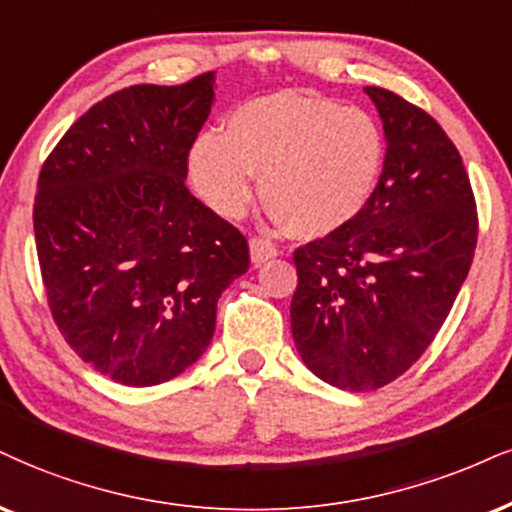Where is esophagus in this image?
I'll use <instances>...</instances> for the list:
<instances>
[{
	"mask_svg": "<svg viewBox=\"0 0 512 512\" xmlns=\"http://www.w3.org/2000/svg\"><path fill=\"white\" fill-rule=\"evenodd\" d=\"M249 249H251V261H254V266H261V263H266V261H270V258L277 256L275 244L270 242V239H263V237L251 239Z\"/></svg>",
	"mask_w": 512,
	"mask_h": 512,
	"instance_id": "obj_1",
	"label": "esophagus"
}]
</instances>
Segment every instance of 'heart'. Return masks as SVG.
Here are the masks:
<instances>
[{"mask_svg":"<svg viewBox=\"0 0 512 512\" xmlns=\"http://www.w3.org/2000/svg\"><path fill=\"white\" fill-rule=\"evenodd\" d=\"M384 137L368 111L304 92H275L237 106L223 135L204 132L189 151L194 187L223 218L254 201V175L270 213L301 239L349 225L380 180Z\"/></svg>","mask_w":512,"mask_h":512,"instance_id":"b5f03b06","label":"heart"}]
</instances>
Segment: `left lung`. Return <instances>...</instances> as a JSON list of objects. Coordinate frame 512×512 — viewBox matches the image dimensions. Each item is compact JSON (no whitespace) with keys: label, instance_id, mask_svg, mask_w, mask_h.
Listing matches in <instances>:
<instances>
[{"label":"left lung","instance_id":"obj_1","mask_svg":"<svg viewBox=\"0 0 512 512\" xmlns=\"http://www.w3.org/2000/svg\"><path fill=\"white\" fill-rule=\"evenodd\" d=\"M387 154L349 225L294 251L292 334L313 375L349 391L394 382L432 344L468 277L477 211L463 159L430 113L365 87Z\"/></svg>","mask_w":512,"mask_h":512}]
</instances>
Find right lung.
I'll return each instance as SVG.
<instances>
[{
    "label": "right lung",
    "mask_w": 512,
    "mask_h": 512,
    "mask_svg": "<svg viewBox=\"0 0 512 512\" xmlns=\"http://www.w3.org/2000/svg\"><path fill=\"white\" fill-rule=\"evenodd\" d=\"M216 73L132 85L82 113L37 180L33 225L44 292L68 346L128 387L197 363L216 306L249 270V244L189 192L187 156Z\"/></svg>",
    "instance_id": "add662e5"
}]
</instances>
